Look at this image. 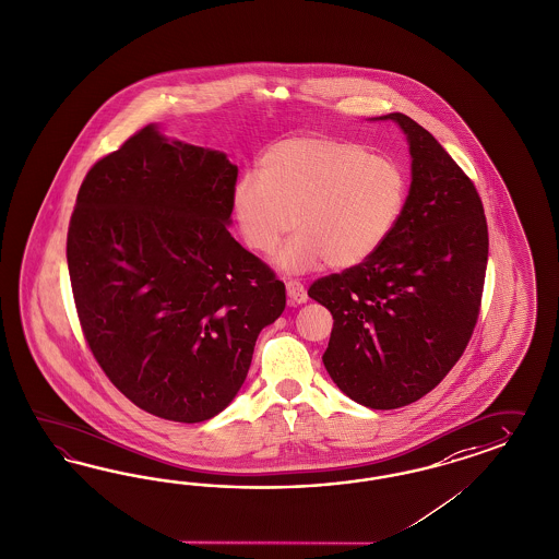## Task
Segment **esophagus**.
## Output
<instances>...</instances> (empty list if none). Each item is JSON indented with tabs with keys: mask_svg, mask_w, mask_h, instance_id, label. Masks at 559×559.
Wrapping results in <instances>:
<instances>
[{
	"mask_svg": "<svg viewBox=\"0 0 559 559\" xmlns=\"http://www.w3.org/2000/svg\"><path fill=\"white\" fill-rule=\"evenodd\" d=\"M287 295L290 305H301L307 301V290L299 281H293V278L287 281Z\"/></svg>",
	"mask_w": 559,
	"mask_h": 559,
	"instance_id": "esophagus-1",
	"label": "esophagus"
}]
</instances>
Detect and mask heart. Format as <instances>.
Instances as JSON below:
<instances>
[{
  "instance_id": "1",
  "label": "heart",
  "mask_w": 559,
  "mask_h": 559,
  "mask_svg": "<svg viewBox=\"0 0 559 559\" xmlns=\"http://www.w3.org/2000/svg\"><path fill=\"white\" fill-rule=\"evenodd\" d=\"M407 197L402 166L362 145L332 136H295L264 153L260 174L246 171L231 192V211L246 246L278 255L288 271L328 262L353 269L390 239Z\"/></svg>"
}]
</instances>
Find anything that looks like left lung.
<instances>
[{
    "label": "left lung",
    "instance_id": "1",
    "mask_svg": "<svg viewBox=\"0 0 559 559\" xmlns=\"http://www.w3.org/2000/svg\"><path fill=\"white\" fill-rule=\"evenodd\" d=\"M412 185L402 217L362 264L318 278L330 309L325 371L350 400L395 409L435 390L474 334L488 266V223L469 176L402 112Z\"/></svg>",
    "mask_w": 559,
    "mask_h": 559
}]
</instances>
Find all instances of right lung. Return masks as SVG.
<instances>
[{
	"instance_id": "1",
	"label": "right lung",
	"mask_w": 559,
	"mask_h": 559,
	"mask_svg": "<svg viewBox=\"0 0 559 559\" xmlns=\"http://www.w3.org/2000/svg\"><path fill=\"white\" fill-rule=\"evenodd\" d=\"M237 166L150 124L78 192L68 266L85 342L112 385L174 423L217 416L243 385L285 283L229 234Z\"/></svg>"
}]
</instances>
